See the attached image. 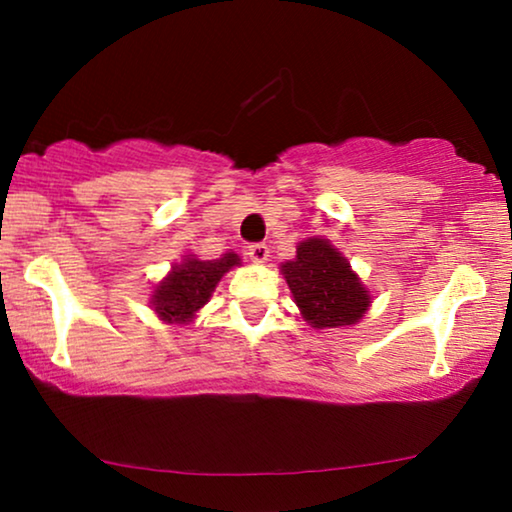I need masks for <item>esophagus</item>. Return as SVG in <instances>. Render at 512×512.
Here are the masks:
<instances>
[{
  "instance_id": "1",
  "label": "esophagus",
  "mask_w": 512,
  "mask_h": 512,
  "mask_svg": "<svg viewBox=\"0 0 512 512\" xmlns=\"http://www.w3.org/2000/svg\"><path fill=\"white\" fill-rule=\"evenodd\" d=\"M247 256H249L254 263H265V261H268V256H270L268 244H265V242L249 244V247H247Z\"/></svg>"
}]
</instances>
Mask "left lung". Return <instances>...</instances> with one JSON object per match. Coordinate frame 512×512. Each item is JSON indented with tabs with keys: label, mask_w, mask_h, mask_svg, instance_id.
I'll return each instance as SVG.
<instances>
[{
	"label": "left lung",
	"mask_w": 512,
	"mask_h": 512,
	"mask_svg": "<svg viewBox=\"0 0 512 512\" xmlns=\"http://www.w3.org/2000/svg\"><path fill=\"white\" fill-rule=\"evenodd\" d=\"M282 275L305 321L314 328L356 324L370 305L368 291L349 263L319 237L300 242L296 258L282 265Z\"/></svg>",
	"instance_id": "8db88e82"
}]
</instances>
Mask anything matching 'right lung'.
I'll list each match as a JSON object with an SVG mask.
<instances>
[{"label":"right lung","mask_w":512,"mask_h":512,"mask_svg":"<svg viewBox=\"0 0 512 512\" xmlns=\"http://www.w3.org/2000/svg\"><path fill=\"white\" fill-rule=\"evenodd\" d=\"M237 263H240V258L233 251L223 254L219 261L186 258V263L174 265L170 275L160 282L151 303L163 319L186 324L207 303L221 277Z\"/></svg>","instance_id":"obj_1"}]
</instances>
